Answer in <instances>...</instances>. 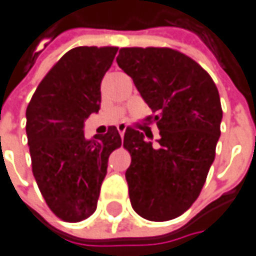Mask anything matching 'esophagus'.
<instances>
[{
  "instance_id": "obj_1",
  "label": "esophagus",
  "mask_w": 256,
  "mask_h": 256,
  "mask_svg": "<svg viewBox=\"0 0 256 256\" xmlns=\"http://www.w3.org/2000/svg\"><path fill=\"white\" fill-rule=\"evenodd\" d=\"M116 128H118V132L121 134V138L125 134V130H126V125L125 124H120V125H116Z\"/></svg>"
}]
</instances>
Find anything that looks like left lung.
Here are the masks:
<instances>
[{
  "instance_id": "left-lung-1",
  "label": "left lung",
  "mask_w": 256,
  "mask_h": 256,
  "mask_svg": "<svg viewBox=\"0 0 256 256\" xmlns=\"http://www.w3.org/2000/svg\"><path fill=\"white\" fill-rule=\"evenodd\" d=\"M116 63L157 114L147 121L161 136L152 146L140 130L125 131L132 209L147 220H172L198 198L214 160L222 122L218 88L200 64L172 48L124 47Z\"/></svg>"
}]
</instances>
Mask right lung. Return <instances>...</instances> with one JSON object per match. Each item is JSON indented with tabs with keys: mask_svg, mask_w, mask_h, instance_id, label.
Wrapping results in <instances>:
<instances>
[{
	"mask_svg": "<svg viewBox=\"0 0 256 256\" xmlns=\"http://www.w3.org/2000/svg\"><path fill=\"white\" fill-rule=\"evenodd\" d=\"M118 47H74L50 69L27 106L34 178L52 212L80 222L96 210L110 152L121 135L110 126L84 138V121L100 108V82Z\"/></svg>",
	"mask_w": 256,
	"mask_h": 256,
	"instance_id": "obj_1",
	"label": "right lung"
}]
</instances>
